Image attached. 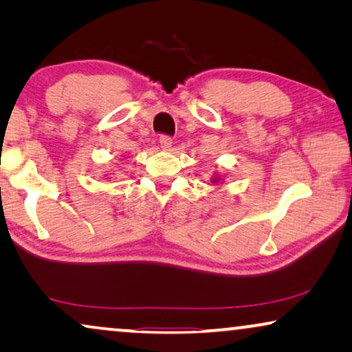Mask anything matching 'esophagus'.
Instances as JSON below:
<instances>
[{
    "label": "esophagus",
    "mask_w": 352,
    "mask_h": 352,
    "mask_svg": "<svg viewBox=\"0 0 352 352\" xmlns=\"http://www.w3.org/2000/svg\"><path fill=\"white\" fill-rule=\"evenodd\" d=\"M158 141H160V146H162L163 151H170L171 144H173V139L170 136H160Z\"/></svg>",
    "instance_id": "esophagus-1"
}]
</instances>
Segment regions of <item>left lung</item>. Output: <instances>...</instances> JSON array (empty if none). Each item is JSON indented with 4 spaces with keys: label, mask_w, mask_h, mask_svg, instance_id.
I'll use <instances>...</instances> for the list:
<instances>
[{
    "label": "left lung",
    "mask_w": 352,
    "mask_h": 352,
    "mask_svg": "<svg viewBox=\"0 0 352 352\" xmlns=\"http://www.w3.org/2000/svg\"><path fill=\"white\" fill-rule=\"evenodd\" d=\"M221 181H223V179H221L219 175H214L213 177H211V182H214V184H216V182H221Z\"/></svg>",
    "instance_id": "8db88e82"
}]
</instances>
